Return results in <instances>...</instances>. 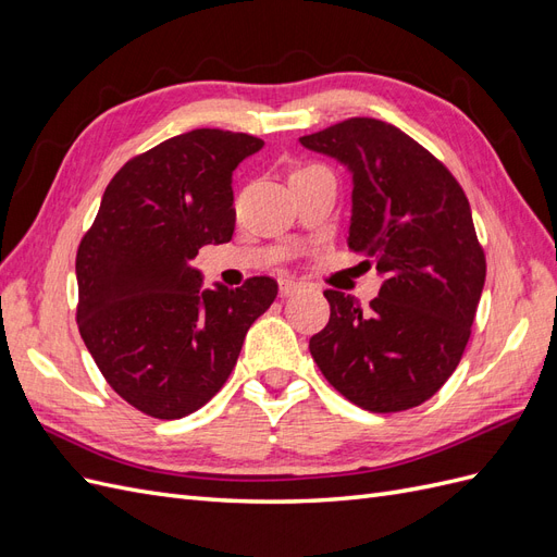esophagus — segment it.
I'll return each mask as SVG.
<instances>
[{
    "label": "esophagus",
    "instance_id": "34e87169",
    "mask_svg": "<svg viewBox=\"0 0 557 557\" xmlns=\"http://www.w3.org/2000/svg\"><path fill=\"white\" fill-rule=\"evenodd\" d=\"M297 290H299V283H297V281H293V278H283V281L278 283V293H281V297H293Z\"/></svg>",
    "mask_w": 557,
    "mask_h": 557
}]
</instances>
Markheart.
Returning <instances> with one entry per match:
<instances>
[{"mask_svg":"<svg viewBox=\"0 0 557 557\" xmlns=\"http://www.w3.org/2000/svg\"><path fill=\"white\" fill-rule=\"evenodd\" d=\"M309 170H311V166H309ZM301 172H307V170H297L295 174H301ZM295 174H293V176H295Z\"/></svg>","mask_w":557,"mask_h":557,"instance_id":"heart-1","label":"heart"}]
</instances>
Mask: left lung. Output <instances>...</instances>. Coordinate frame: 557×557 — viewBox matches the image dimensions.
<instances>
[{
  "mask_svg": "<svg viewBox=\"0 0 557 557\" xmlns=\"http://www.w3.org/2000/svg\"><path fill=\"white\" fill-rule=\"evenodd\" d=\"M299 144L348 170L346 242L383 278L369 309L325 290L330 323L311 336V356L367 411L418 407L458 367L483 293L485 258L469 201L440 160L376 117H350Z\"/></svg>",
  "mask_w": 557,
  "mask_h": 557,
  "instance_id": "left-lung-1",
  "label": "left lung"
}]
</instances>
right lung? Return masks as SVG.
<instances>
[{"instance_id":"1","label":"right lung","mask_w":557,"mask_h":557,"mask_svg":"<svg viewBox=\"0 0 557 557\" xmlns=\"http://www.w3.org/2000/svg\"><path fill=\"white\" fill-rule=\"evenodd\" d=\"M262 146L225 129L158 144L111 178L78 246L81 336L107 383L146 416L174 420L205 407L276 299L274 278L205 288L193 264L201 246L232 239V172Z\"/></svg>"}]
</instances>
